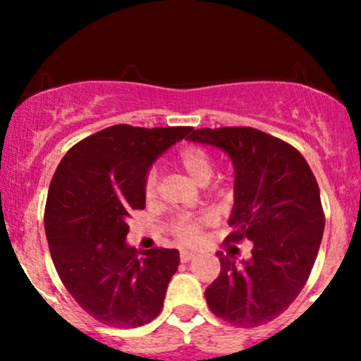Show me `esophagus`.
<instances>
[{
    "label": "esophagus",
    "mask_w": 361,
    "mask_h": 361,
    "mask_svg": "<svg viewBox=\"0 0 361 361\" xmlns=\"http://www.w3.org/2000/svg\"><path fill=\"white\" fill-rule=\"evenodd\" d=\"M195 258V255L193 252H186V251H183L180 255V261L181 263H188V261H192Z\"/></svg>",
    "instance_id": "esophagus-1"
}]
</instances>
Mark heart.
<instances>
[{
	"instance_id": "b5f03b06",
	"label": "heart",
	"mask_w": 361,
	"mask_h": 361,
	"mask_svg": "<svg viewBox=\"0 0 361 361\" xmlns=\"http://www.w3.org/2000/svg\"><path fill=\"white\" fill-rule=\"evenodd\" d=\"M176 163L198 185L209 183L215 169L214 156L200 146H186L181 149L176 156ZM156 190L157 175L154 169H151L144 180V197L151 200L154 198ZM209 224L210 217L207 215H178L168 224V233L181 246H193L200 239L202 229Z\"/></svg>"
}]
</instances>
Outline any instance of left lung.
<instances>
[{"label": "left lung", "mask_w": 361, "mask_h": 361, "mask_svg": "<svg viewBox=\"0 0 361 361\" xmlns=\"http://www.w3.org/2000/svg\"><path fill=\"white\" fill-rule=\"evenodd\" d=\"M188 139L231 156L234 209L226 243H252L243 263L217 252L221 273L205 290L207 304L234 326L267 324L288 309L312 271L326 221L316 176L295 147L258 128H198Z\"/></svg>", "instance_id": "obj_1"}]
</instances>
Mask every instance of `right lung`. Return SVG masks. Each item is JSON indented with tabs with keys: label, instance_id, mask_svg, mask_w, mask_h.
I'll list each match as a JSON object with an SVG mask.
<instances>
[{
	"label": "right lung",
	"instance_id": "right-lung-1",
	"mask_svg": "<svg viewBox=\"0 0 361 361\" xmlns=\"http://www.w3.org/2000/svg\"><path fill=\"white\" fill-rule=\"evenodd\" d=\"M193 127L118 123L80 140L54 173L44 227L57 275L91 317L139 327L159 316L180 252L128 247L127 217L146 205L144 180L157 156Z\"/></svg>",
	"mask_w": 361,
	"mask_h": 361
}]
</instances>
